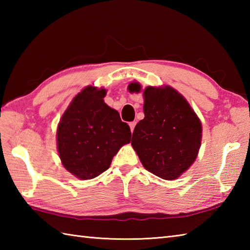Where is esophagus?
Listing matches in <instances>:
<instances>
[{
	"mask_svg": "<svg viewBox=\"0 0 250 250\" xmlns=\"http://www.w3.org/2000/svg\"><path fill=\"white\" fill-rule=\"evenodd\" d=\"M135 125H136V122H135V121H132V122H130V124H129V125H130V129H131V132H132V133H133V131H134Z\"/></svg>",
	"mask_w": 250,
	"mask_h": 250,
	"instance_id": "esophagus-1",
	"label": "esophagus"
}]
</instances>
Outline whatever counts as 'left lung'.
<instances>
[{"label": "left lung", "instance_id": "left-lung-1", "mask_svg": "<svg viewBox=\"0 0 250 250\" xmlns=\"http://www.w3.org/2000/svg\"><path fill=\"white\" fill-rule=\"evenodd\" d=\"M141 84L131 83L130 92ZM144 119L135 125L131 145L143 166L162 179L178 178L199 153L202 125L182 94L169 86L144 90Z\"/></svg>", "mask_w": 250, "mask_h": 250}]
</instances>
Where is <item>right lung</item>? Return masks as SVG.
I'll list each match as a JSON object with an SVG mask.
<instances>
[{"instance_id": "right-lung-1", "label": "right lung", "mask_w": 250, "mask_h": 250, "mask_svg": "<svg viewBox=\"0 0 250 250\" xmlns=\"http://www.w3.org/2000/svg\"><path fill=\"white\" fill-rule=\"evenodd\" d=\"M105 89L88 86L73 99L57 130L58 152L68 172L92 179L105 172L131 131L119 113L104 103Z\"/></svg>"}]
</instances>
